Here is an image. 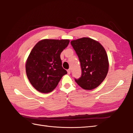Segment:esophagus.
<instances>
[{
    "mask_svg": "<svg viewBox=\"0 0 133 133\" xmlns=\"http://www.w3.org/2000/svg\"><path fill=\"white\" fill-rule=\"evenodd\" d=\"M67 73H68V74H70V73H71L70 69H69V70H67Z\"/></svg>",
    "mask_w": 133,
    "mask_h": 133,
    "instance_id": "1",
    "label": "esophagus"
}]
</instances>
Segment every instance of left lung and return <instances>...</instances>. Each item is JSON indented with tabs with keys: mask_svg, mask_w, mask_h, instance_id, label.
Listing matches in <instances>:
<instances>
[{
	"mask_svg": "<svg viewBox=\"0 0 133 133\" xmlns=\"http://www.w3.org/2000/svg\"><path fill=\"white\" fill-rule=\"evenodd\" d=\"M78 55L82 69L81 76L75 82L82 88L91 90L97 87L108 72V58L99 42L84 37L71 41Z\"/></svg>",
	"mask_w": 133,
	"mask_h": 133,
	"instance_id": "1",
	"label": "left lung"
}]
</instances>
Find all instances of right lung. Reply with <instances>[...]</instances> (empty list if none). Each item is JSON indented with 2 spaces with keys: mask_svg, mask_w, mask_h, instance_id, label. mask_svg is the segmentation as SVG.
<instances>
[{
  "mask_svg": "<svg viewBox=\"0 0 133 133\" xmlns=\"http://www.w3.org/2000/svg\"><path fill=\"white\" fill-rule=\"evenodd\" d=\"M69 42V39H45L34 46L26 61V72L30 83L38 91L50 92L67 73L62 66L60 55Z\"/></svg>",
  "mask_w": 133,
  "mask_h": 133,
  "instance_id": "add662e5",
  "label": "right lung"
}]
</instances>
